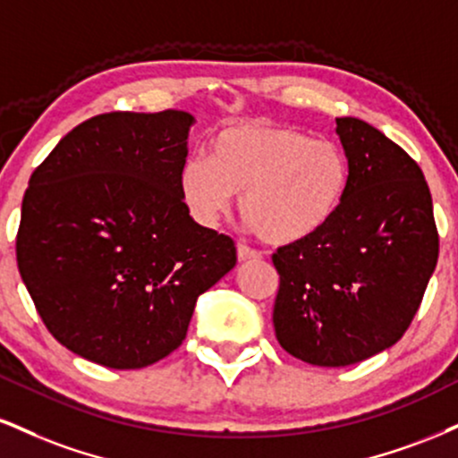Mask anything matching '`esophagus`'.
<instances>
[{"label": "esophagus", "mask_w": 458, "mask_h": 458, "mask_svg": "<svg viewBox=\"0 0 458 458\" xmlns=\"http://www.w3.org/2000/svg\"><path fill=\"white\" fill-rule=\"evenodd\" d=\"M236 256H239V262H256L262 258L256 250H251V247H247L243 243H239V247H236Z\"/></svg>", "instance_id": "1"}]
</instances>
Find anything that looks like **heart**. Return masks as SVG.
Segmentation results:
<instances>
[{"label":"heart","instance_id":"1","mask_svg":"<svg viewBox=\"0 0 458 458\" xmlns=\"http://www.w3.org/2000/svg\"><path fill=\"white\" fill-rule=\"evenodd\" d=\"M352 166L335 140L275 121H233L213 134L207 157L179 173L185 207L215 225L241 194V217L264 243L301 245L333 222L348 196Z\"/></svg>","mask_w":458,"mask_h":458}]
</instances>
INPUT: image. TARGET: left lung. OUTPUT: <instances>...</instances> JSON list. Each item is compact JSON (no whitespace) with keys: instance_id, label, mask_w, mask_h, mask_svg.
I'll list each match as a JSON object with an SVG mask.
<instances>
[{"instance_id":"obj_1","label":"left lung","mask_w":458,"mask_h":458,"mask_svg":"<svg viewBox=\"0 0 458 458\" xmlns=\"http://www.w3.org/2000/svg\"><path fill=\"white\" fill-rule=\"evenodd\" d=\"M337 134L352 166L344 205L318 236L273 253L275 335L316 367L354 365L394 345L439 256L420 166L360 119H337Z\"/></svg>"}]
</instances>
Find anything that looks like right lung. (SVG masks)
<instances>
[{"instance_id": "right-lung-1", "label": "right lung", "mask_w": 458, "mask_h": 458, "mask_svg": "<svg viewBox=\"0 0 458 458\" xmlns=\"http://www.w3.org/2000/svg\"><path fill=\"white\" fill-rule=\"evenodd\" d=\"M194 117L82 121L34 170L16 264L44 327L108 369H142L183 344L196 301L236 264L234 241L190 217L179 190Z\"/></svg>"}]
</instances>
